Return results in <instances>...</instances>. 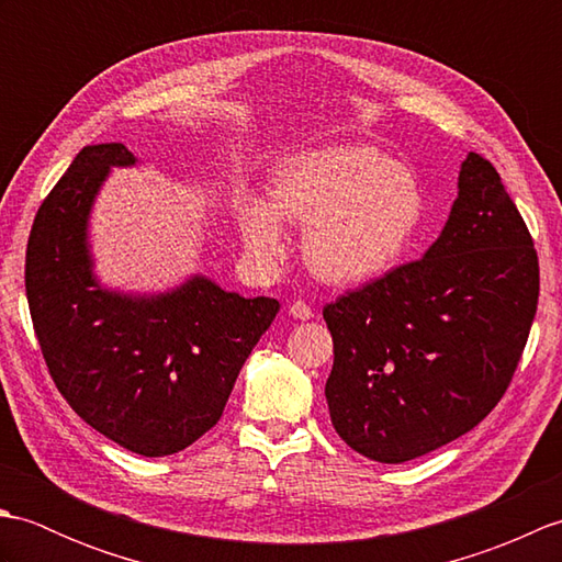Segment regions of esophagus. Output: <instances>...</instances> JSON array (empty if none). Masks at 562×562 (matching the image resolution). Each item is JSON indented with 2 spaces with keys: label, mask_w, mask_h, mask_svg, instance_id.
<instances>
[{
  "label": "esophagus",
  "mask_w": 562,
  "mask_h": 562,
  "mask_svg": "<svg viewBox=\"0 0 562 562\" xmlns=\"http://www.w3.org/2000/svg\"><path fill=\"white\" fill-rule=\"evenodd\" d=\"M290 316L300 318V321H308V318H314V312H312V306L300 300V302L290 304Z\"/></svg>",
  "instance_id": "34e87169"
}]
</instances>
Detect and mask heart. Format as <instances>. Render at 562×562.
Wrapping results in <instances>:
<instances>
[{
    "label": "heart",
    "mask_w": 562,
    "mask_h": 562,
    "mask_svg": "<svg viewBox=\"0 0 562 562\" xmlns=\"http://www.w3.org/2000/svg\"><path fill=\"white\" fill-rule=\"evenodd\" d=\"M425 207V190L408 166L367 145H330L284 159L268 200L238 195L234 217L260 262L288 254L284 222L306 226L304 260L314 274L338 288H362L403 260Z\"/></svg>",
    "instance_id": "b5f03b06"
}]
</instances>
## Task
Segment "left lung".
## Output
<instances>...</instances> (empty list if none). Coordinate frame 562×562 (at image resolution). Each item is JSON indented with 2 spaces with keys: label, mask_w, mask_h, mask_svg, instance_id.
<instances>
[{
  "label": "left lung",
  "mask_w": 562,
  "mask_h": 562,
  "mask_svg": "<svg viewBox=\"0 0 562 562\" xmlns=\"http://www.w3.org/2000/svg\"><path fill=\"white\" fill-rule=\"evenodd\" d=\"M536 304L531 234L493 164L469 151L449 220L425 256L324 308L336 432L379 463L465 435L509 386Z\"/></svg>",
  "instance_id": "1"
}]
</instances>
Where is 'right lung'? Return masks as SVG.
Wrapping results in <instances>:
<instances>
[{
	"instance_id": "1",
	"label": "right lung",
	"mask_w": 562,
	"mask_h": 562,
	"mask_svg": "<svg viewBox=\"0 0 562 562\" xmlns=\"http://www.w3.org/2000/svg\"><path fill=\"white\" fill-rule=\"evenodd\" d=\"M137 166L121 142L83 147L35 214L26 296L45 364L83 423L142 457H169L217 425L246 357L280 312L207 274L164 292L103 284L91 212L111 169Z\"/></svg>"
}]
</instances>
